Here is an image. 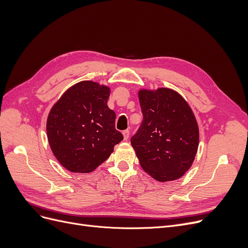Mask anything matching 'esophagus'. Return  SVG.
<instances>
[{"label":"esophagus","instance_id":"1","mask_svg":"<svg viewBox=\"0 0 248 248\" xmlns=\"http://www.w3.org/2000/svg\"><path fill=\"white\" fill-rule=\"evenodd\" d=\"M123 136H124V140H128L129 138V130L126 129L123 131Z\"/></svg>","mask_w":248,"mask_h":248}]
</instances>
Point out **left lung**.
Listing matches in <instances>:
<instances>
[{"mask_svg": "<svg viewBox=\"0 0 248 248\" xmlns=\"http://www.w3.org/2000/svg\"><path fill=\"white\" fill-rule=\"evenodd\" d=\"M142 122L130 141L140 167L157 181L179 179L199 147V127L181 95L170 89L139 93Z\"/></svg>", "mask_w": 248, "mask_h": 248, "instance_id": "1", "label": "left lung"}]
</instances>
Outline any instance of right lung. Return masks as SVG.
<instances>
[{
  "label": "right lung",
  "mask_w": 248,
  "mask_h": 248,
  "mask_svg": "<svg viewBox=\"0 0 248 248\" xmlns=\"http://www.w3.org/2000/svg\"><path fill=\"white\" fill-rule=\"evenodd\" d=\"M109 89L91 80L72 86L52 107L46 123L52 153L73 172H90L123 140L116 114L108 107Z\"/></svg>",
  "instance_id": "1"
}]
</instances>
